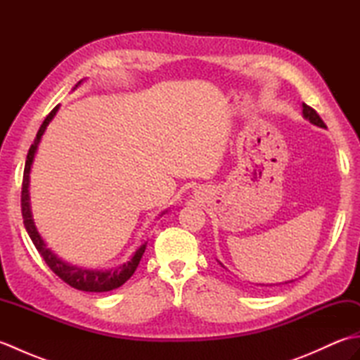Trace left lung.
<instances>
[{"label":"left lung","mask_w":360,"mask_h":360,"mask_svg":"<svg viewBox=\"0 0 360 360\" xmlns=\"http://www.w3.org/2000/svg\"><path fill=\"white\" fill-rule=\"evenodd\" d=\"M303 106V117L304 119H308L312 125H317V127H320V128H326V125H325V122L320 119V116L317 114V111L316 110H312L311 106H308L307 103H303L302 105ZM221 264V263H219ZM223 266V264H221ZM292 281V280H290ZM290 281H286V283H290ZM258 286V285H257ZM259 286H264V285H259ZM267 286V285H266ZM271 286V285H269Z\"/></svg>","instance_id":"1"}]
</instances>
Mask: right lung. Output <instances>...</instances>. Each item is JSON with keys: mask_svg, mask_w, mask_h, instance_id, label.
<instances>
[{"mask_svg": "<svg viewBox=\"0 0 360 360\" xmlns=\"http://www.w3.org/2000/svg\"><path fill=\"white\" fill-rule=\"evenodd\" d=\"M80 85V82L75 85L77 88ZM60 108V105H57L48 116H46L44 122L41 124L40 129H38L37 137L34 143L30 145L27 158H26V165H25V174H22V188H21V213H22V223H25L26 231L32 240L34 246L37 248L38 254H40L44 259V263L51 267V271L58 275L68 285L79 289V290H86V292H108V290L117 289L119 286L124 285V283L131 277L134 274L136 267L139 266L141 258L145 252V248H147V243H143L142 246L134 252V255L131 257L129 262L125 264H122L116 269H110V271H91V269H83V267L79 266H72L70 263L63 262L62 258H58L51 249L46 248V243L38 233L37 227L34 224L32 219V212H30V201H29V174H30V167H32L35 153L38 148V143L41 141V136L46 131V127L49 125V122L56 116L57 111ZM167 212V210H165ZM165 212L160 213V217L164 215Z\"/></svg>", "mask_w": 360, "mask_h": 360, "instance_id": "right-lung-1", "label": "right lung"}]
</instances>
